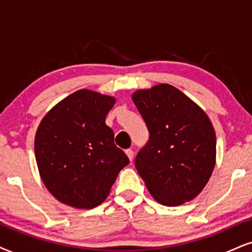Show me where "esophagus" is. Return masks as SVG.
<instances>
[{"label":"esophagus","mask_w":252,"mask_h":252,"mask_svg":"<svg viewBox=\"0 0 252 252\" xmlns=\"http://www.w3.org/2000/svg\"><path fill=\"white\" fill-rule=\"evenodd\" d=\"M126 155L128 156V158H129V160L131 161L132 160V158H133V151L131 149H128V150H126Z\"/></svg>","instance_id":"34e87169"}]
</instances>
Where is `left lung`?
Here are the masks:
<instances>
[{
	"label": "left lung",
	"instance_id": "obj_1",
	"mask_svg": "<svg viewBox=\"0 0 252 252\" xmlns=\"http://www.w3.org/2000/svg\"><path fill=\"white\" fill-rule=\"evenodd\" d=\"M150 132L137 154V172L156 201L180 206L203 189L216 160V136L207 114L167 84L132 94Z\"/></svg>",
	"mask_w": 252,
	"mask_h": 252
}]
</instances>
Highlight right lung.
I'll return each mask as SVG.
<instances>
[{
    "mask_svg": "<svg viewBox=\"0 0 252 252\" xmlns=\"http://www.w3.org/2000/svg\"><path fill=\"white\" fill-rule=\"evenodd\" d=\"M115 97L80 89L44 116L34 137V155L49 192L74 208L104 201L129 159L114 143L106 116Z\"/></svg>",
    "mask_w": 252,
    "mask_h": 252,
    "instance_id": "obj_1",
    "label": "right lung"
}]
</instances>
